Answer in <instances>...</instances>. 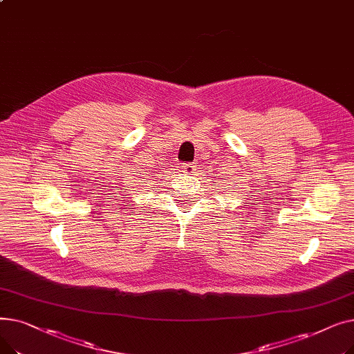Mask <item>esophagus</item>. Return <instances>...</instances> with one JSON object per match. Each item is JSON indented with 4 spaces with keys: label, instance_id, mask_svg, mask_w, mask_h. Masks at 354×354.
Returning <instances> with one entry per match:
<instances>
[{
    "label": "esophagus",
    "instance_id": "esophagus-1",
    "mask_svg": "<svg viewBox=\"0 0 354 354\" xmlns=\"http://www.w3.org/2000/svg\"><path fill=\"white\" fill-rule=\"evenodd\" d=\"M182 171L185 174H188V175H194L195 171H196V166L194 163H183L182 165Z\"/></svg>",
    "mask_w": 354,
    "mask_h": 354
}]
</instances>
